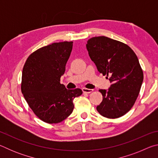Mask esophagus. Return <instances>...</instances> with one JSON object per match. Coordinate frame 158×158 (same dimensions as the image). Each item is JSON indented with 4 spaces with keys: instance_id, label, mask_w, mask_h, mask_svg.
Masks as SVG:
<instances>
[{
    "instance_id": "esophagus-1",
    "label": "esophagus",
    "mask_w": 158,
    "mask_h": 158,
    "mask_svg": "<svg viewBox=\"0 0 158 158\" xmlns=\"http://www.w3.org/2000/svg\"><path fill=\"white\" fill-rule=\"evenodd\" d=\"M82 91L84 93H90L93 91V89H85V88H83L82 89Z\"/></svg>"
}]
</instances>
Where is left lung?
Listing matches in <instances>:
<instances>
[{"label":"left lung","instance_id":"left-lung-1","mask_svg":"<svg viewBox=\"0 0 158 158\" xmlns=\"http://www.w3.org/2000/svg\"><path fill=\"white\" fill-rule=\"evenodd\" d=\"M86 48L98 70L112 84L107 90H99L103 100L98 111L108 118L123 116L135 103L143 80L137 55L128 45L105 36L89 39Z\"/></svg>","mask_w":158,"mask_h":158}]
</instances>
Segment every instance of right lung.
Returning a JSON list of instances; mask_svg holds the SVG:
<instances>
[{"mask_svg":"<svg viewBox=\"0 0 158 158\" xmlns=\"http://www.w3.org/2000/svg\"><path fill=\"white\" fill-rule=\"evenodd\" d=\"M73 42H55L40 48L26 60L21 89L34 114L47 123H58L74 109V99L80 89H67L60 83L73 49Z\"/></svg>","mask_w":158,"mask_h":158,"instance_id":"add662e5","label":"right lung"}]
</instances>
